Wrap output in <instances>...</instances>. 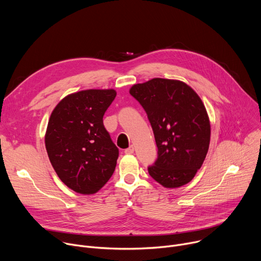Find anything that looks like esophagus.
<instances>
[{
    "label": "esophagus",
    "mask_w": 261,
    "mask_h": 261,
    "mask_svg": "<svg viewBox=\"0 0 261 261\" xmlns=\"http://www.w3.org/2000/svg\"><path fill=\"white\" fill-rule=\"evenodd\" d=\"M133 153H134V146L133 145H130L128 148H126V150H125V154H127V155L133 154Z\"/></svg>",
    "instance_id": "1"
}]
</instances>
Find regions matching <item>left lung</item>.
<instances>
[{
	"mask_svg": "<svg viewBox=\"0 0 261 261\" xmlns=\"http://www.w3.org/2000/svg\"><path fill=\"white\" fill-rule=\"evenodd\" d=\"M130 94L146 113L158 147L148 173L166 188L188 184L210 145L211 125L201 99L185 83L165 79L134 85Z\"/></svg>",
	"mask_w": 261,
	"mask_h": 261,
	"instance_id": "left-lung-1",
	"label": "left lung"
}]
</instances>
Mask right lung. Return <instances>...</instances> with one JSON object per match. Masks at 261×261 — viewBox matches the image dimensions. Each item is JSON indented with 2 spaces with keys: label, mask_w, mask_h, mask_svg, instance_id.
<instances>
[{
  "label": "right lung",
  "mask_w": 261,
  "mask_h": 261,
  "mask_svg": "<svg viewBox=\"0 0 261 261\" xmlns=\"http://www.w3.org/2000/svg\"><path fill=\"white\" fill-rule=\"evenodd\" d=\"M115 90H86L54 109L45 134L50 163L60 179L81 194L98 192L113 175L119 148L103 125Z\"/></svg>",
  "instance_id": "right-lung-1"
}]
</instances>
